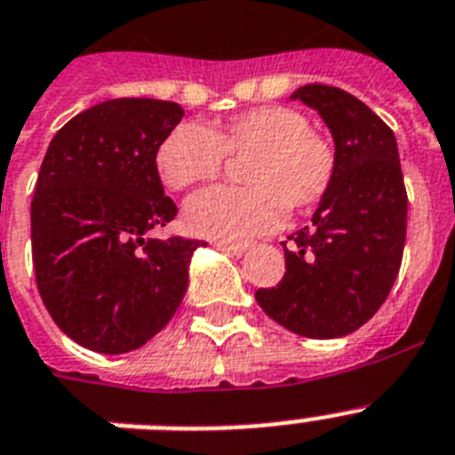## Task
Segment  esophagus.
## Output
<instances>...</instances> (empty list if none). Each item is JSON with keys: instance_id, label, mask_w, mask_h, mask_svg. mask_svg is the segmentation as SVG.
Returning <instances> with one entry per match:
<instances>
[{"instance_id": "34e87169", "label": "esophagus", "mask_w": 455, "mask_h": 455, "mask_svg": "<svg viewBox=\"0 0 455 455\" xmlns=\"http://www.w3.org/2000/svg\"><path fill=\"white\" fill-rule=\"evenodd\" d=\"M213 246L223 251V253H230V255H242L246 251V243H230V242H216Z\"/></svg>"}]
</instances>
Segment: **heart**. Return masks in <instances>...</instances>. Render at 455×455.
<instances>
[{
    "instance_id": "b5f03b06",
    "label": "heart",
    "mask_w": 455,
    "mask_h": 455,
    "mask_svg": "<svg viewBox=\"0 0 455 455\" xmlns=\"http://www.w3.org/2000/svg\"><path fill=\"white\" fill-rule=\"evenodd\" d=\"M228 161L242 165L243 188H213L186 204L190 232L223 242H243L274 230L285 212H308L336 180V147L310 131L294 108L262 106L239 112L207 131L200 124L174 126L156 147V172L172 190L219 180Z\"/></svg>"
}]
</instances>
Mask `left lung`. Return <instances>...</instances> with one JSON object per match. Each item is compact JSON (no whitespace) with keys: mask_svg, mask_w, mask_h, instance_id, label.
<instances>
[{"mask_svg":"<svg viewBox=\"0 0 455 455\" xmlns=\"http://www.w3.org/2000/svg\"><path fill=\"white\" fill-rule=\"evenodd\" d=\"M315 108L336 142V180L304 228L283 242L285 275L259 287L271 320L306 339H340L389 297L407 232V190L395 135L366 103L329 84L292 94Z\"/></svg>","mask_w":455,"mask_h":455,"instance_id":"left-lung-1","label":"left lung"}]
</instances>
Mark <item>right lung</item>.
<instances>
[{"instance_id":"obj_1","label":"right lung","mask_w":455,"mask_h":455,"mask_svg":"<svg viewBox=\"0 0 455 455\" xmlns=\"http://www.w3.org/2000/svg\"><path fill=\"white\" fill-rule=\"evenodd\" d=\"M172 100L112 99L76 115L50 142L32 200V259L54 324L87 349L124 355L180 308L202 242L170 236L156 147L181 122Z\"/></svg>"}]
</instances>
